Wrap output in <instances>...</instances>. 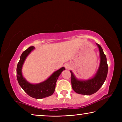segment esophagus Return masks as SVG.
<instances>
[{
    "instance_id": "1",
    "label": "esophagus",
    "mask_w": 122,
    "mask_h": 122,
    "mask_svg": "<svg viewBox=\"0 0 122 122\" xmlns=\"http://www.w3.org/2000/svg\"><path fill=\"white\" fill-rule=\"evenodd\" d=\"M64 66H65V67L66 69H69L70 68V66H69V65L68 63H66Z\"/></svg>"
}]
</instances>
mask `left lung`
<instances>
[{
  "mask_svg": "<svg viewBox=\"0 0 122 122\" xmlns=\"http://www.w3.org/2000/svg\"><path fill=\"white\" fill-rule=\"evenodd\" d=\"M97 45L100 51L101 61L98 71L93 78L86 81H81L76 79L72 71H70L72 88L76 93L84 95L93 94L100 89L106 81L108 71L107 57L101 46L97 44Z\"/></svg>",
  "mask_w": 122,
  "mask_h": 122,
  "instance_id": "1",
  "label": "left lung"
}]
</instances>
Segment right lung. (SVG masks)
Returning a JSON list of instances; mask_svg holds the SVG:
<instances>
[{"instance_id": "add662e5", "label": "right lung", "mask_w": 122, "mask_h": 122, "mask_svg": "<svg viewBox=\"0 0 122 122\" xmlns=\"http://www.w3.org/2000/svg\"><path fill=\"white\" fill-rule=\"evenodd\" d=\"M34 49V47L30 46L22 53L16 67V77L19 85L28 95L33 98L40 99L53 95L55 91L57 78L65 68L62 67L58 71H55L44 82L36 84L30 83L22 76L21 69L26 57Z\"/></svg>"}]
</instances>
